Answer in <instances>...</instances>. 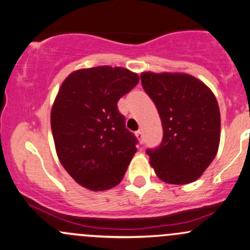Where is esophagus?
<instances>
[{"label":"esophagus","mask_w":250,"mask_h":250,"mask_svg":"<svg viewBox=\"0 0 250 250\" xmlns=\"http://www.w3.org/2000/svg\"><path fill=\"white\" fill-rule=\"evenodd\" d=\"M135 136L137 137V140H139L140 143H142L143 142V131H142V129L137 130L136 133H135Z\"/></svg>","instance_id":"1"}]
</instances>
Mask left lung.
Wrapping results in <instances>:
<instances>
[{
  "label": "left lung",
  "instance_id": "obj_1",
  "mask_svg": "<svg viewBox=\"0 0 250 250\" xmlns=\"http://www.w3.org/2000/svg\"><path fill=\"white\" fill-rule=\"evenodd\" d=\"M146 93L156 105L163 139L148 149L149 163L169 185L194 182L209 167L220 145L221 116L210 88L185 73L141 74Z\"/></svg>",
  "mask_w": 250,
  "mask_h": 250
}]
</instances>
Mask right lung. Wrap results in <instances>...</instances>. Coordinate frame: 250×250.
I'll return each instance as SVG.
<instances>
[{"mask_svg": "<svg viewBox=\"0 0 250 250\" xmlns=\"http://www.w3.org/2000/svg\"><path fill=\"white\" fill-rule=\"evenodd\" d=\"M139 80L125 68L100 65L73 71L59 89L50 113L57 157L89 190L119 185L136 153L137 140L125 129L117 102Z\"/></svg>", "mask_w": 250, "mask_h": 250, "instance_id": "1", "label": "right lung"}]
</instances>
